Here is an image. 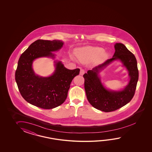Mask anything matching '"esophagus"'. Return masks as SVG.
Returning a JSON list of instances; mask_svg holds the SVG:
<instances>
[{
	"label": "esophagus",
	"mask_w": 152,
	"mask_h": 152,
	"mask_svg": "<svg viewBox=\"0 0 152 152\" xmlns=\"http://www.w3.org/2000/svg\"><path fill=\"white\" fill-rule=\"evenodd\" d=\"M84 73H85V71H84V69H80V75H84Z\"/></svg>",
	"instance_id": "obj_1"
}]
</instances>
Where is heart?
<instances>
[{"label": "heart", "instance_id": "heart-1", "mask_svg": "<svg viewBox=\"0 0 152 152\" xmlns=\"http://www.w3.org/2000/svg\"><path fill=\"white\" fill-rule=\"evenodd\" d=\"M77 55L79 60L82 63H87L97 58L98 62L106 60L109 54L104 51V49L99 47H85L78 49Z\"/></svg>", "mask_w": 152, "mask_h": 152}]
</instances>
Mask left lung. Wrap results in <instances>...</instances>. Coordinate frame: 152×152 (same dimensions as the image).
Returning a JSON list of instances; mask_svg holds the SVG:
<instances>
[{
    "label": "left lung",
    "instance_id": "obj_1",
    "mask_svg": "<svg viewBox=\"0 0 152 152\" xmlns=\"http://www.w3.org/2000/svg\"><path fill=\"white\" fill-rule=\"evenodd\" d=\"M113 58L103 64L88 70L83 77L87 100L92 107L104 112L117 110L132 99L139 79V71L135 56L122 43H116ZM119 60L129 71V83L124 89L114 91L107 89L102 84L99 73L114 61Z\"/></svg>",
    "mask_w": 152,
    "mask_h": 152
}]
</instances>
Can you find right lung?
Listing matches in <instances>:
<instances>
[{
	"instance_id": "right-lung-1",
	"label": "right lung",
	"mask_w": 152,
	"mask_h": 152,
	"mask_svg": "<svg viewBox=\"0 0 152 152\" xmlns=\"http://www.w3.org/2000/svg\"><path fill=\"white\" fill-rule=\"evenodd\" d=\"M60 40L38 39L31 44L20 56L15 73V79L22 96L29 103L45 109L58 107L67 97L70 84L79 74L80 69H68L60 61H54L55 71L43 77L36 75L32 63L36 58L54 59L57 52L63 47Z\"/></svg>"
}]
</instances>
